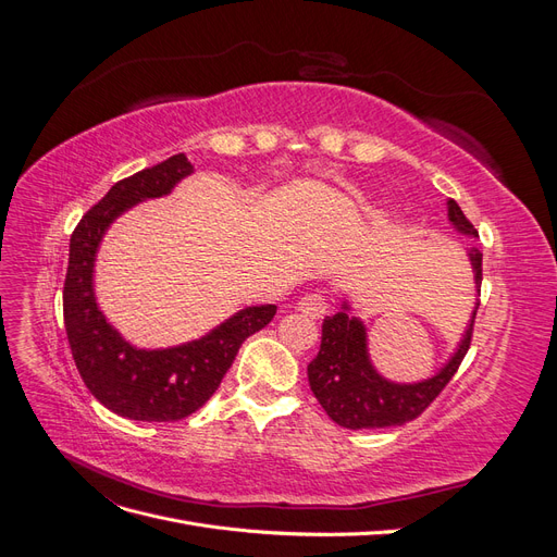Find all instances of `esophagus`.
I'll list each match as a JSON object with an SVG mask.
<instances>
[{
    "mask_svg": "<svg viewBox=\"0 0 557 557\" xmlns=\"http://www.w3.org/2000/svg\"><path fill=\"white\" fill-rule=\"evenodd\" d=\"M297 311L313 318V320H318V318H323L330 311V301H327L325 295H320V293H307L305 297L299 299Z\"/></svg>",
    "mask_w": 557,
    "mask_h": 557,
    "instance_id": "1",
    "label": "esophagus"
}]
</instances>
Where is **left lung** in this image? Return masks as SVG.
I'll return each mask as SVG.
<instances>
[{"label": "left lung", "mask_w": 557, "mask_h": 557, "mask_svg": "<svg viewBox=\"0 0 557 557\" xmlns=\"http://www.w3.org/2000/svg\"><path fill=\"white\" fill-rule=\"evenodd\" d=\"M448 223L467 237H479L474 225L458 207V201L448 199ZM469 262L474 269L476 290H481V262L483 252L479 248L469 250ZM476 309L471 311L469 325L462 334L458 348L453 350L448 362L430 379L416 383H395L376 372L369 358L367 327L360 318L350 315V305L342 301V309L334 315H325L323 336H320L318 356L309 362V385L320 401V407L336 425L348 430H376L404 425L423 413L434 397L440 395L453 374L458 372L462 358L471 344Z\"/></svg>", "instance_id": "1"}]
</instances>
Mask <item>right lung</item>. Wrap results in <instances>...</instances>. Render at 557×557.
<instances>
[{"mask_svg": "<svg viewBox=\"0 0 557 557\" xmlns=\"http://www.w3.org/2000/svg\"><path fill=\"white\" fill-rule=\"evenodd\" d=\"M190 174L193 164L178 153L117 181L81 218L70 242L62 305L76 369L109 411L129 420L170 423L195 413L218 391L242 344L276 313L274 305L246 307L199 339L170 348H137L99 309L95 260L111 223L139 201L170 195Z\"/></svg>", "mask_w": 557, "mask_h": 557, "instance_id": "add662e5", "label": "right lung"}]
</instances>
